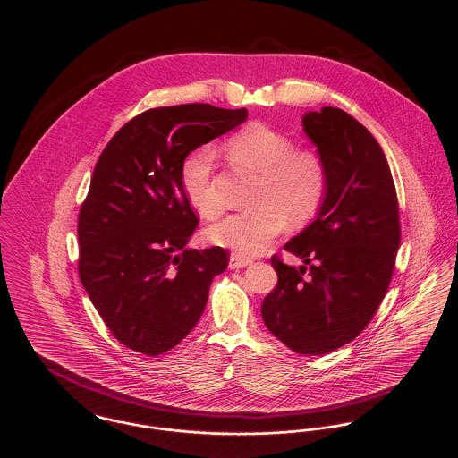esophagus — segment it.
Here are the masks:
<instances>
[{"mask_svg":"<svg viewBox=\"0 0 458 458\" xmlns=\"http://www.w3.org/2000/svg\"><path fill=\"white\" fill-rule=\"evenodd\" d=\"M250 262H252L250 259H245V258H242L239 254H232V256H230V267H232V269L245 267V266H249Z\"/></svg>","mask_w":458,"mask_h":458,"instance_id":"34e87169","label":"esophagus"}]
</instances>
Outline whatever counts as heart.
<instances>
[{"label":"heart","mask_w":458,"mask_h":458,"mask_svg":"<svg viewBox=\"0 0 458 458\" xmlns=\"http://www.w3.org/2000/svg\"><path fill=\"white\" fill-rule=\"evenodd\" d=\"M232 163L259 174L252 208L228 215L209 239L240 256H258L284 230L286 218L301 223L321 208L327 191V163L316 149H295L293 140L261 122H252L228 137L223 146ZM215 156L197 151L182 168V185L191 206L206 219L218 216L223 202L213 183Z\"/></svg>","instance_id":"obj_1"}]
</instances>
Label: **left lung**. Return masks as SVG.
I'll list each match as a JSON object with an SVG mask.
<instances>
[{
  "label": "left lung",
  "mask_w": 458,
  "mask_h": 458,
  "mask_svg": "<svg viewBox=\"0 0 458 458\" xmlns=\"http://www.w3.org/2000/svg\"><path fill=\"white\" fill-rule=\"evenodd\" d=\"M302 123L327 163V197L318 218L284 247L309 267L271 258L278 284L261 314L288 349L323 355L352 342L385 299L400 215L388 161L362 123L331 106L309 111Z\"/></svg>",
  "instance_id": "obj_1"
}]
</instances>
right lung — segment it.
Returning a JSON list of instances; mask_svg holds the SVG:
<instances>
[{"label": "right lung", "mask_w": 458, "mask_h": 458, "mask_svg": "<svg viewBox=\"0 0 458 458\" xmlns=\"http://www.w3.org/2000/svg\"><path fill=\"white\" fill-rule=\"evenodd\" d=\"M247 120L192 103L133 116L99 156L79 213V276L114 338L144 355L178 345L200 319L223 247L187 249L199 225L183 192L189 154Z\"/></svg>", "instance_id": "right-lung-1"}]
</instances>
